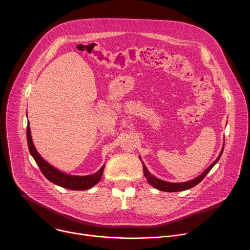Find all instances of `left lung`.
Returning <instances> with one entry per match:
<instances>
[{"instance_id":"8db88e82","label":"left lung","mask_w":250,"mask_h":250,"mask_svg":"<svg viewBox=\"0 0 250 250\" xmlns=\"http://www.w3.org/2000/svg\"><path fill=\"white\" fill-rule=\"evenodd\" d=\"M223 148H224V146L222 147V151H221L219 157L217 158V160H216V161L210 166V167H209L208 169H206L200 176L197 177V178L194 179V180L189 181V182H185V183H169V182H165V181H163V180H160V179L156 178L155 176H153L151 173H149V172L147 171L146 167V166H145L144 163H143L144 175H145V177L146 178V181L149 183V184H151L153 187L157 188V189L160 190V191H164V192H178V191H184V190L190 189V188H192V187L198 185L199 183H200V182L205 178V176H206V175L209 173V171L213 168V166L219 161V159H220V157H221V155H222V153H223ZM140 159H141V158H140Z\"/></svg>"}]
</instances>
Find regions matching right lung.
<instances>
[{"label": "right lung", "mask_w": 250, "mask_h": 250, "mask_svg": "<svg viewBox=\"0 0 250 250\" xmlns=\"http://www.w3.org/2000/svg\"><path fill=\"white\" fill-rule=\"evenodd\" d=\"M27 142L29 151L32 157L34 158L35 162L39 166V168L42 172V174L50 181L54 183V184L61 186L66 189L70 190H86L91 187H93L95 184L99 182L102 179L104 170V165L101 168V170L97 171L95 174L88 175V176H70L66 175L57 169L53 168L51 165H49L45 160L41 158V156L36 151V148L33 145L31 134H30V126L29 124L27 125Z\"/></svg>", "instance_id": "right-lung-1"}]
</instances>
